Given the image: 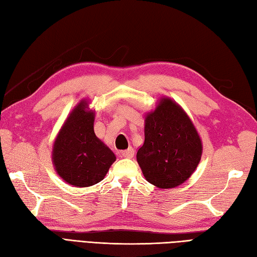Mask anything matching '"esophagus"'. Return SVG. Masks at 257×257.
Segmentation results:
<instances>
[{"mask_svg": "<svg viewBox=\"0 0 257 257\" xmlns=\"http://www.w3.org/2000/svg\"><path fill=\"white\" fill-rule=\"evenodd\" d=\"M134 156H135V150H134V148H132V147L128 148L127 150L121 151V157H123V158H133Z\"/></svg>", "mask_w": 257, "mask_h": 257, "instance_id": "1", "label": "esophagus"}]
</instances>
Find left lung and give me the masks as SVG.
<instances>
[{
  "label": "left lung",
  "instance_id": "obj_1",
  "mask_svg": "<svg viewBox=\"0 0 257 257\" xmlns=\"http://www.w3.org/2000/svg\"><path fill=\"white\" fill-rule=\"evenodd\" d=\"M145 121V143L137 152L145 178L161 189L178 187L201 159L202 144L193 123L169 98H162Z\"/></svg>",
  "mask_w": 257,
  "mask_h": 257
}]
</instances>
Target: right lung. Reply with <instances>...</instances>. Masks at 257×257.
I'll list each match as a JSON object with an SVG mask.
<instances>
[{
	"mask_svg": "<svg viewBox=\"0 0 257 257\" xmlns=\"http://www.w3.org/2000/svg\"><path fill=\"white\" fill-rule=\"evenodd\" d=\"M81 101L72 111L54 143L53 162L59 177L78 188L90 187L105 178L116 156L96 137L95 113Z\"/></svg>",
	"mask_w": 257,
	"mask_h": 257,
	"instance_id": "1",
	"label": "right lung"
}]
</instances>
